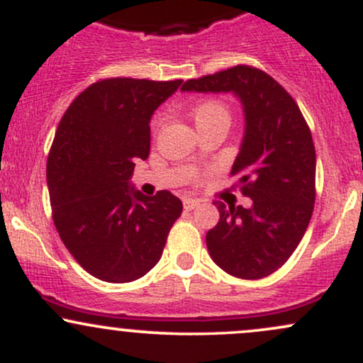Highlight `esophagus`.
Instances as JSON below:
<instances>
[{
    "label": "esophagus",
    "instance_id": "1",
    "mask_svg": "<svg viewBox=\"0 0 363 363\" xmlns=\"http://www.w3.org/2000/svg\"><path fill=\"white\" fill-rule=\"evenodd\" d=\"M199 206V201L198 199H193V198H187V199H184V208L187 211L189 210H194V208H198Z\"/></svg>",
    "mask_w": 363,
    "mask_h": 363
}]
</instances>
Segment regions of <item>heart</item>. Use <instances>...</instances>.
I'll use <instances>...</instances> for the list:
<instances>
[{"instance_id":"b5f03b06","label":"heart","mask_w":363,"mask_h":363,"mask_svg":"<svg viewBox=\"0 0 363 363\" xmlns=\"http://www.w3.org/2000/svg\"><path fill=\"white\" fill-rule=\"evenodd\" d=\"M230 114L225 104L218 101H205L199 102L193 109V121L196 126L210 123V121H228Z\"/></svg>"}]
</instances>
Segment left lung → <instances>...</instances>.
I'll use <instances>...</instances> for the list:
<instances>
[{"mask_svg":"<svg viewBox=\"0 0 363 363\" xmlns=\"http://www.w3.org/2000/svg\"><path fill=\"white\" fill-rule=\"evenodd\" d=\"M181 90L234 94L242 104L244 136L230 174L252 205L215 201L220 222L208 230L206 245L211 259L232 277H268L297 249L314 210L311 129L289 91L251 66L187 80Z\"/></svg>","mask_w":363,"mask_h":363,"instance_id":"obj_1","label":"left lung"}]
</instances>
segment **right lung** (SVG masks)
<instances>
[{
	"label": "right lung",
	"mask_w": 363,
	"mask_h": 363,
	"mask_svg": "<svg viewBox=\"0 0 363 363\" xmlns=\"http://www.w3.org/2000/svg\"><path fill=\"white\" fill-rule=\"evenodd\" d=\"M182 80L109 78L62 116L48 158L52 218L62 244L102 281L126 283L162 257L182 203L170 191L141 194L135 162L150 153V119Z\"/></svg>",
	"instance_id": "obj_1"
}]
</instances>
